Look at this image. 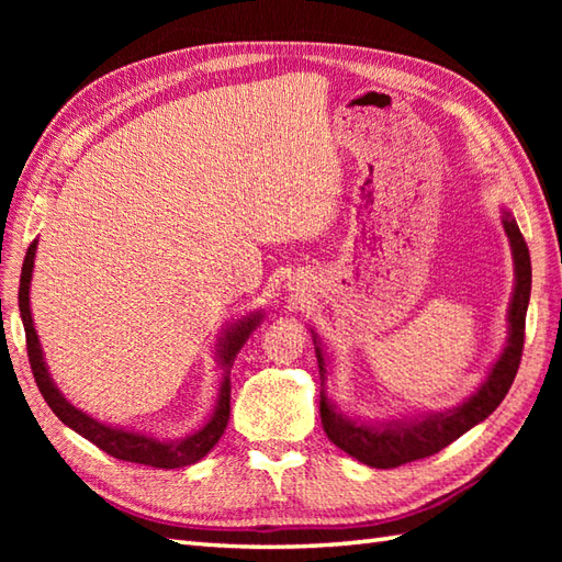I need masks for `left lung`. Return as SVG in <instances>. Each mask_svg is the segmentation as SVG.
Returning a JSON list of instances; mask_svg holds the SVG:
<instances>
[{"label": "left lung", "instance_id": "8db88e82", "mask_svg": "<svg viewBox=\"0 0 562 562\" xmlns=\"http://www.w3.org/2000/svg\"><path fill=\"white\" fill-rule=\"evenodd\" d=\"M505 232L509 236L512 254H515V270L517 284L515 296L509 306V338L507 348L499 355L493 372L487 374L483 386L473 396L459 405L457 411L429 415L420 423H396V425H362L352 423L348 417L338 415L328 403L326 393H321V423L333 445L340 447L345 453H350L357 461H362L372 469H396V465L411 463L417 459L432 457V453L449 447L453 439H459L463 432H469L473 425H479L491 415L512 386L517 376L524 350V326H527V306L531 294V258L524 236L512 214L505 212ZM316 360L321 376L326 374V362L321 348H316Z\"/></svg>", "mask_w": 562, "mask_h": 562}]
</instances>
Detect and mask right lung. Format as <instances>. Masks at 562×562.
I'll use <instances>...</instances> for the list:
<instances>
[{"label":"right lung","instance_id":"right-lung-1","mask_svg":"<svg viewBox=\"0 0 562 562\" xmlns=\"http://www.w3.org/2000/svg\"><path fill=\"white\" fill-rule=\"evenodd\" d=\"M33 258H35V241L29 246L26 258H23V268H21V282H19V308H21V321H23V330H26V350H29V362H31V372L35 384H38L45 403L50 405V411L63 420L67 427L75 429L83 439H89L91 445H97L105 453H111L113 459L121 461H133V463H145L154 465V469H183V465H190L200 461L205 453L217 445L220 437L224 435L226 423H229V413H232V381L229 376H224L222 389H220V401L217 408H214L210 423L200 429V432L190 435L186 439H176V441H159L151 439L147 435H137V432H127V429H115L103 425L99 420H93L87 413H81L75 405L67 403L53 384L50 374H47V367L43 362V350L38 336H35L33 328V318H31V306H29V284H31V272H33ZM260 314H254L250 318L236 324L232 330H226V338L222 340V364L229 367L234 362L236 352L244 348L246 338L250 336V330L258 326ZM226 372V369H224Z\"/></svg>","mask_w":562,"mask_h":562}]
</instances>
